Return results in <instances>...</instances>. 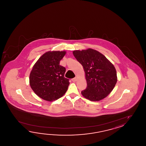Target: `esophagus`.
I'll use <instances>...</instances> for the list:
<instances>
[{
	"label": "esophagus",
	"instance_id": "obj_1",
	"mask_svg": "<svg viewBox=\"0 0 146 146\" xmlns=\"http://www.w3.org/2000/svg\"><path fill=\"white\" fill-rule=\"evenodd\" d=\"M72 81L73 82H76V81L77 80V78H72Z\"/></svg>",
	"mask_w": 146,
	"mask_h": 146
}]
</instances>
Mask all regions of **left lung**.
Returning <instances> with one entry per match:
<instances>
[{
  "label": "left lung",
  "instance_id": "8db88e82",
  "mask_svg": "<svg viewBox=\"0 0 146 146\" xmlns=\"http://www.w3.org/2000/svg\"><path fill=\"white\" fill-rule=\"evenodd\" d=\"M74 57L83 66L87 87L81 94L91 101L103 99L111 92L117 82L116 71L114 65L96 50H76Z\"/></svg>",
  "mask_w": 146,
  "mask_h": 146
}]
</instances>
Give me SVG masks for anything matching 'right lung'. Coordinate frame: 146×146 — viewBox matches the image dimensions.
Listing matches in <instances>:
<instances>
[{
    "instance_id": "add662e5",
    "label": "right lung",
    "mask_w": 146,
    "mask_h": 146,
    "mask_svg": "<svg viewBox=\"0 0 146 146\" xmlns=\"http://www.w3.org/2000/svg\"><path fill=\"white\" fill-rule=\"evenodd\" d=\"M65 51L47 52L34 64L30 74V85L42 99L53 101L63 96L68 89L69 79L64 77L66 68L59 65Z\"/></svg>"
}]
</instances>
